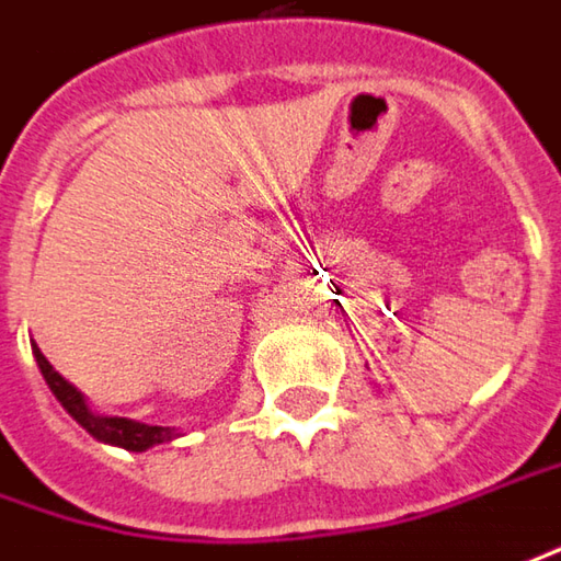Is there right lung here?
<instances>
[{
  "instance_id": "1",
  "label": "right lung",
  "mask_w": 561,
  "mask_h": 561,
  "mask_svg": "<svg viewBox=\"0 0 561 561\" xmlns=\"http://www.w3.org/2000/svg\"><path fill=\"white\" fill-rule=\"evenodd\" d=\"M34 357H37L39 374H43V379H46V386L53 389V396L59 399L61 408H65L78 424L84 426L93 439H100V443H112V446H122V449H128V451H147L150 446H159V443L175 439V430H169V426H150V424L128 421V417H103V414H93V411L87 408L84 396H81L68 379L61 377V374L53 370V364L43 357L39 348H34Z\"/></svg>"
}]
</instances>
